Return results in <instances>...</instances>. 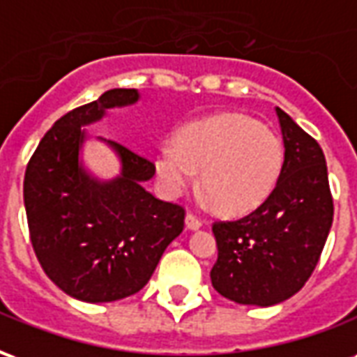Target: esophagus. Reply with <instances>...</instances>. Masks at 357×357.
I'll use <instances>...</instances> for the list:
<instances>
[{"mask_svg": "<svg viewBox=\"0 0 357 357\" xmlns=\"http://www.w3.org/2000/svg\"><path fill=\"white\" fill-rule=\"evenodd\" d=\"M185 225L189 227V229H201L202 222L199 220V218L195 216V214H191V212H189V214L185 216Z\"/></svg>", "mask_w": 357, "mask_h": 357, "instance_id": "34e87169", "label": "esophagus"}]
</instances>
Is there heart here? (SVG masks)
<instances>
[{
  "mask_svg": "<svg viewBox=\"0 0 357 357\" xmlns=\"http://www.w3.org/2000/svg\"><path fill=\"white\" fill-rule=\"evenodd\" d=\"M284 147L271 128L237 112L195 120L156 149V179L170 197L201 187L218 208L241 214L260 206L283 172Z\"/></svg>",
  "mask_w": 357,
  "mask_h": 357,
  "instance_id": "b5f03b06",
  "label": "heart"
}]
</instances>
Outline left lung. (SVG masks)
<instances>
[{
  "mask_svg": "<svg viewBox=\"0 0 357 357\" xmlns=\"http://www.w3.org/2000/svg\"><path fill=\"white\" fill-rule=\"evenodd\" d=\"M284 164L275 189L239 220L214 222L212 287L237 304L273 306L306 284L333 224V195L319 143L277 107Z\"/></svg>",
  "mask_w": 357,
  "mask_h": 357,
  "instance_id": "obj_1",
  "label": "left lung"
}]
</instances>
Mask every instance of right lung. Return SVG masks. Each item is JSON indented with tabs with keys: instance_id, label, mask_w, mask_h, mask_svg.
<instances>
[{
	"instance_id": "add662e5",
	"label": "right lung",
	"mask_w": 357,
	"mask_h": 357,
	"mask_svg": "<svg viewBox=\"0 0 357 357\" xmlns=\"http://www.w3.org/2000/svg\"><path fill=\"white\" fill-rule=\"evenodd\" d=\"M135 89H110L68 110L30 156L24 206L36 258L61 291L84 302H114L139 292L160 256L183 231L185 208L145 191L155 164L110 141L122 176L99 185L78 166L84 124L110 107L137 101Z\"/></svg>"
}]
</instances>
